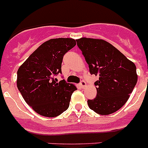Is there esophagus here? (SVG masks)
I'll return each instance as SVG.
<instances>
[{"instance_id": "obj_1", "label": "esophagus", "mask_w": 148, "mask_h": 148, "mask_svg": "<svg viewBox=\"0 0 148 148\" xmlns=\"http://www.w3.org/2000/svg\"><path fill=\"white\" fill-rule=\"evenodd\" d=\"M79 85L82 88H84V87L86 86V82L84 81H81V82L79 83Z\"/></svg>"}]
</instances>
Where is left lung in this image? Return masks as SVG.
<instances>
[{
  "mask_svg": "<svg viewBox=\"0 0 148 148\" xmlns=\"http://www.w3.org/2000/svg\"><path fill=\"white\" fill-rule=\"evenodd\" d=\"M77 45L89 65L97 95L87 100L91 110L100 115L116 112L126 103L137 82L136 66L117 48L103 40L82 38Z\"/></svg>",
  "mask_w": 148,
  "mask_h": 148,
  "instance_id": "left-lung-1",
  "label": "left lung"
}]
</instances>
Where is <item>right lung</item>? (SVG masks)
I'll return each mask as SVG.
<instances>
[{
    "mask_svg": "<svg viewBox=\"0 0 148 148\" xmlns=\"http://www.w3.org/2000/svg\"><path fill=\"white\" fill-rule=\"evenodd\" d=\"M76 45L72 38L51 39L42 43L17 71V87L26 103L35 112L45 117H56L69 106L74 84L58 82L66 53Z\"/></svg>",
    "mask_w": 148,
    "mask_h": 148,
    "instance_id": "add662e5",
    "label": "right lung"
}]
</instances>
